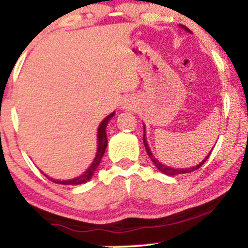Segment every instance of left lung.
Wrapping results in <instances>:
<instances>
[{
	"instance_id": "8db88e82",
	"label": "left lung",
	"mask_w": 248,
	"mask_h": 248,
	"mask_svg": "<svg viewBox=\"0 0 248 248\" xmlns=\"http://www.w3.org/2000/svg\"><path fill=\"white\" fill-rule=\"evenodd\" d=\"M180 26H181V29H184L185 31H187V32H189V33H192V31H191V30H189V29H187L186 26H184V25H180ZM142 140H144V145H145V149H146V152H147V155H149L150 159H151V161L154 162V164H155V166H156V168L158 169V170L161 171V172H163V174H166V175H170V176H174V175L187 174V172H191V171H193V170H197V169H199V168H201V167L202 166V164L205 163V161H206V159H207V157H209L210 155H211V152H210V154L207 155L206 157H205V159H204V161H202L201 163H199V164H197V166H194V167H192V168H186V169L170 168V167H167V166H164V164H162L161 162L158 161V159H156V158H155V157H154V155H152V152L150 151V147H149V145H147L146 138H145V126H144V137H142Z\"/></svg>"
}]
</instances>
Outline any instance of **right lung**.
<instances>
[{"instance_id":"add662e5","label":"right lung","mask_w":248,"mask_h":248,"mask_svg":"<svg viewBox=\"0 0 248 248\" xmlns=\"http://www.w3.org/2000/svg\"><path fill=\"white\" fill-rule=\"evenodd\" d=\"M114 115H115V112H111V114L108 115V116H107L106 119H104L103 121L101 122V124H99L98 132H97V142H98V145H97V154H96V157H94L93 162H92V164L90 166V168L87 169V170L85 171L82 175H80V176L76 177V179L62 180V181H60V180L50 179L52 182H55V184H60V185H80V184H85V182H87L89 180H91L92 175L94 174V171H96L97 168H98L99 163H101L102 157H103L104 152H106L107 145H108V139H107L106 128H107V124H108V122L110 121V119H111ZM44 175H46V174H44Z\"/></svg>"}]
</instances>
